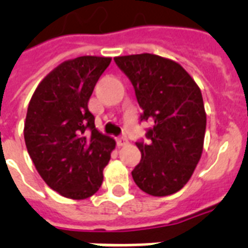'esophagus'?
Segmentation results:
<instances>
[{"label": "esophagus", "instance_id": "1", "mask_svg": "<svg viewBox=\"0 0 248 248\" xmlns=\"http://www.w3.org/2000/svg\"><path fill=\"white\" fill-rule=\"evenodd\" d=\"M117 144H118V147H124V145H127L128 144V140L126 138H120V139L117 140Z\"/></svg>", "mask_w": 248, "mask_h": 248}]
</instances>
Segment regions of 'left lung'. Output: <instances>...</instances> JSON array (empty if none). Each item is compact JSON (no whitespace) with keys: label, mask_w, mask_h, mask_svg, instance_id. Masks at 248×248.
Masks as SVG:
<instances>
[{"label":"left lung","mask_w":248,"mask_h":248,"mask_svg":"<svg viewBox=\"0 0 248 248\" xmlns=\"http://www.w3.org/2000/svg\"><path fill=\"white\" fill-rule=\"evenodd\" d=\"M114 62L135 89L141 121L153 124L149 141L136 143L141 159L132 179L151 196L179 192L203 151L206 112L200 87L180 64L155 54L117 56Z\"/></svg>","instance_id":"obj_1"}]
</instances>
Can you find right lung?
<instances>
[{"label":"right lung","mask_w":248,"mask_h":248,"mask_svg":"<svg viewBox=\"0 0 248 248\" xmlns=\"http://www.w3.org/2000/svg\"><path fill=\"white\" fill-rule=\"evenodd\" d=\"M110 58L79 56L52 69L29 101L24 140L34 167L60 196L85 200L99 190L116 141L95 127L89 100Z\"/></svg>","instance_id":"1"}]
</instances>
